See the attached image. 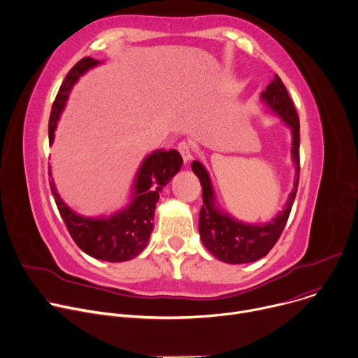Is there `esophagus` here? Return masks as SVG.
<instances>
[{
    "label": "esophagus",
    "mask_w": 358,
    "mask_h": 358,
    "mask_svg": "<svg viewBox=\"0 0 358 358\" xmlns=\"http://www.w3.org/2000/svg\"><path fill=\"white\" fill-rule=\"evenodd\" d=\"M177 150L180 151V155H181L184 163H187L192 159V150H191V145H189L188 141H185V140L180 141L178 145H177Z\"/></svg>",
    "instance_id": "obj_1"
}]
</instances>
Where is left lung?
<instances>
[{
  "label": "left lung",
  "instance_id": "left-lung-1",
  "mask_svg": "<svg viewBox=\"0 0 358 358\" xmlns=\"http://www.w3.org/2000/svg\"><path fill=\"white\" fill-rule=\"evenodd\" d=\"M262 99L292 127V156L296 164L294 188L289 196L286 208L272 222L265 225H248L218 211L214 206L215 198L208 173L199 162H194L191 164L192 171L196 174L202 185V207L198 224L201 239L215 258L227 264L255 262L269 253L283 232L297 192L300 177V123L286 86L278 75L262 93Z\"/></svg>",
  "mask_w": 358,
  "mask_h": 358
}]
</instances>
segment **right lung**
<instances>
[{"label":"right lung","mask_w":358,"mask_h":358,"mask_svg":"<svg viewBox=\"0 0 358 358\" xmlns=\"http://www.w3.org/2000/svg\"><path fill=\"white\" fill-rule=\"evenodd\" d=\"M99 61L86 57L82 58L66 75L59 92L55 97L49 116V143L54 140V131L59 119L61 110L71 87L89 68H93ZM182 164V157L177 150L156 151L150 155L136 178V196L131 206L116 215L101 218H83L69 210L59 198L54 181H49L50 191L55 198L59 214L75 243L90 257L106 262H124L136 258L147 246L152 232V217H155L156 203L162 188L178 173ZM50 177V169L48 171Z\"/></svg>","instance_id":"obj_1"}]
</instances>
